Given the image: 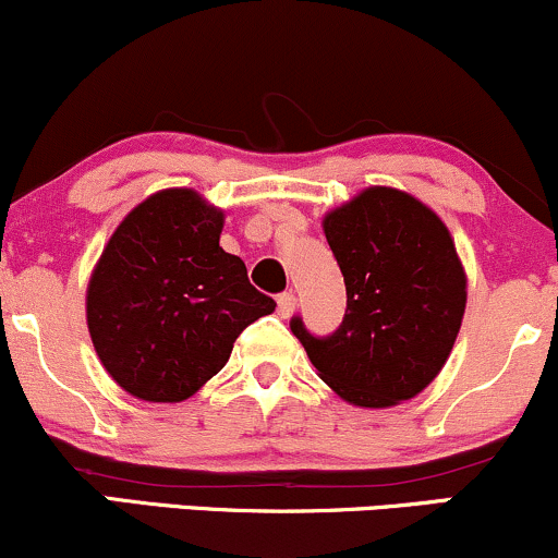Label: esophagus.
I'll return each instance as SVG.
<instances>
[{
	"label": "esophagus",
	"instance_id": "obj_1",
	"mask_svg": "<svg viewBox=\"0 0 558 558\" xmlns=\"http://www.w3.org/2000/svg\"><path fill=\"white\" fill-rule=\"evenodd\" d=\"M293 312H296V296H293L291 291L280 293V296H278V315L280 317H291Z\"/></svg>",
	"mask_w": 558,
	"mask_h": 558
}]
</instances>
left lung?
Listing matches in <instances>:
<instances>
[{
	"instance_id": "left-lung-1",
	"label": "left lung",
	"mask_w": 558,
	"mask_h": 558,
	"mask_svg": "<svg viewBox=\"0 0 558 558\" xmlns=\"http://www.w3.org/2000/svg\"><path fill=\"white\" fill-rule=\"evenodd\" d=\"M345 283L330 336L291 330L319 377L356 407H393L433 383L462 328L466 278L448 228L414 196L362 191L323 222Z\"/></svg>"
}]
</instances>
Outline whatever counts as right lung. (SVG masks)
I'll list each match as a JSON object with an SVG mask.
<instances>
[{
	"label": "right lung",
	"mask_w": 558,
	"mask_h": 558,
	"mask_svg": "<svg viewBox=\"0 0 558 558\" xmlns=\"http://www.w3.org/2000/svg\"><path fill=\"white\" fill-rule=\"evenodd\" d=\"M222 213L191 189L141 202L101 252L86 296L96 354L144 401H183L226 367L275 301L220 246Z\"/></svg>",
	"instance_id": "1"
}]
</instances>
